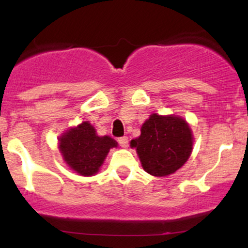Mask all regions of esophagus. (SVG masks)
Instances as JSON below:
<instances>
[{"label": "esophagus", "mask_w": 248, "mask_h": 248, "mask_svg": "<svg viewBox=\"0 0 248 248\" xmlns=\"http://www.w3.org/2000/svg\"><path fill=\"white\" fill-rule=\"evenodd\" d=\"M118 142L122 148H127L128 147V138H127V136H122V138H119Z\"/></svg>", "instance_id": "1"}]
</instances>
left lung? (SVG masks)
<instances>
[{"label":"left lung","mask_w":248,"mask_h":248,"mask_svg":"<svg viewBox=\"0 0 248 248\" xmlns=\"http://www.w3.org/2000/svg\"><path fill=\"white\" fill-rule=\"evenodd\" d=\"M130 146L136 148L143 169L162 177L175 172L187 161L192 150L191 129L178 116L152 114Z\"/></svg>","instance_id":"left-lung-1"}]
</instances>
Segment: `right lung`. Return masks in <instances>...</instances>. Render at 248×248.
<instances>
[{
	"label": "right lung",
	"instance_id": "right-lung-1",
	"mask_svg": "<svg viewBox=\"0 0 248 248\" xmlns=\"http://www.w3.org/2000/svg\"><path fill=\"white\" fill-rule=\"evenodd\" d=\"M116 146V141L109 136L96 135L88 122L71 128L59 139V149L65 162L82 176L98 172L110 148Z\"/></svg>",
	"mask_w": 248,
	"mask_h": 248
}]
</instances>
